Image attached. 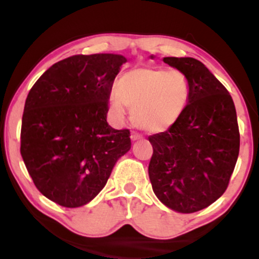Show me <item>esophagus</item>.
Returning <instances> with one entry per match:
<instances>
[{
	"instance_id": "esophagus-1",
	"label": "esophagus",
	"mask_w": 259,
	"mask_h": 259,
	"mask_svg": "<svg viewBox=\"0 0 259 259\" xmlns=\"http://www.w3.org/2000/svg\"><path fill=\"white\" fill-rule=\"evenodd\" d=\"M140 139H142V136L140 135L139 133H136V132L132 133V140H133V141H136V140H140Z\"/></svg>"
}]
</instances>
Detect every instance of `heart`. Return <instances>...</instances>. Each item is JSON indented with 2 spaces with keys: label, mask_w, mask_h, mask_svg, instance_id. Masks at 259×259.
<instances>
[{
  "label": "heart",
  "mask_w": 259,
  "mask_h": 259,
  "mask_svg": "<svg viewBox=\"0 0 259 259\" xmlns=\"http://www.w3.org/2000/svg\"><path fill=\"white\" fill-rule=\"evenodd\" d=\"M191 84L185 73L163 67L139 65L126 70L109 96L112 108L123 114L133 108V119L150 133L164 132L185 111Z\"/></svg>",
  "instance_id": "heart-1"
}]
</instances>
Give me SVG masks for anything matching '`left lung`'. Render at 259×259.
Returning a JSON list of instances; mask_svg holds the SVG:
<instances>
[{
    "mask_svg": "<svg viewBox=\"0 0 259 259\" xmlns=\"http://www.w3.org/2000/svg\"><path fill=\"white\" fill-rule=\"evenodd\" d=\"M163 62L186 74L191 94L177 123L148 138L153 147L148 175L162 203L194 213L215 202L229 185L240 150L236 109L225 86L202 62Z\"/></svg>",
    "mask_w": 259,
    "mask_h": 259,
    "instance_id": "1",
    "label": "left lung"
}]
</instances>
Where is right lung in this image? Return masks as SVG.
<instances>
[{
	"label": "right lung",
	"mask_w": 259,
	"mask_h": 259,
	"mask_svg": "<svg viewBox=\"0 0 259 259\" xmlns=\"http://www.w3.org/2000/svg\"><path fill=\"white\" fill-rule=\"evenodd\" d=\"M125 62L112 53L72 56L29 91L20 154L38 191L59 206L80 207L96 197L130 150L129 129L107 123L113 82Z\"/></svg>",
	"instance_id": "right-lung-1"
}]
</instances>
